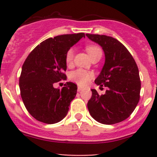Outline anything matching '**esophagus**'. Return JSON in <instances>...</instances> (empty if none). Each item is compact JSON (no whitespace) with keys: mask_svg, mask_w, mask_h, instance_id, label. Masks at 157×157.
I'll list each match as a JSON object with an SVG mask.
<instances>
[{"mask_svg":"<svg viewBox=\"0 0 157 157\" xmlns=\"http://www.w3.org/2000/svg\"><path fill=\"white\" fill-rule=\"evenodd\" d=\"M82 90H83L82 87H80V86L78 87V92H81Z\"/></svg>","mask_w":157,"mask_h":157,"instance_id":"34e87169","label":"esophagus"}]
</instances>
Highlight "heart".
I'll use <instances>...</instances> for the list:
<instances>
[{
    "mask_svg": "<svg viewBox=\"0 0 157 157\" xmlns=\"http://www.w3.org/2000/svg\"><path fill=\"white\" fill-rule=\"evenodd\" d=\"M86 50L87 51L88 54L90 55V58H93L97 54L101 53V48L97 45H88L86 46ZM73 56H74V50L73 48H69L68 50L67 51L66 55H65V62L67 65H70L72 63V59H73ZM94 77V74L92 72L86 71L84 69H77L74 71L71 72L69 78L71 81L73 82H75L80 86H85L88 84L91 79Z\"/></svg>",
    "mask_w": 157,
    "mask_h": 157,
    "instance_id": "b5f03b06",
    "label": "heart"
}]
</instances>
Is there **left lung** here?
Returning a JSON list of instances; mask_svg holds the SVG:
<instances>
[{
    "mask_svg": "<svg viewBox=\"0 0 157 157\" xmlns=\"http://www.w3.org/2000/svg\"><path fill=\"white\" fill-rule=\"evenodd\" d=\"M86 35L98 43L105 52V65L95 83L101 88L108 89L104 95L91 90L88 110L94 120L101 123L110 125L120 123L131 115L139 101L141 81L137 63L127 48L114 37Z\"/></svg>",
    "mask_w": 157,
    "mask_h": 157,
    "instance_id": "obj_1",
    "label": "left lung"
}]
</instances>
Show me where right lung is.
Returning a JSON list of instances; mask_svg holds the SVG:
<instances>
[{"mask_svg":"<svg viewBox=\"0 0 157 157\" xmlns=\"http://www.w3.org/2000/svg\"><path fill=\"white\" fill-rule=\"evenodd\" d=\"M82 37L84 33L48 38L37 45L23 63L20 95L27 110L37 121L53 124L67 114L77 94V85L67 82L61 90L53 85L66 78V52Z\"/></svg>","mask_w":157,"mask_h":157,"instance_id":"add662e5","label":"right lung"}]
</instances>
